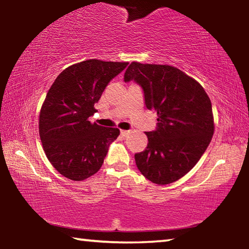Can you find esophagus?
Returning a JSON list of instances; mask_svg holds the SVG:
<instances>
[{
    "label": "esophagus",
    "instance_id": "1",
    "mask_svg": "<svg viewBox=\"0 0 249 249\" xmlns=\"http://www.w3.org/2000/svg\"><path fill=\"white\" fill-rule=\"evenodd\" d=\"M129 133H130V130H121V135H122V136H124V137L127 136Z\"/></svg>",
    "mask_w": 249,
    "mask_h": 249
}]
</instances>
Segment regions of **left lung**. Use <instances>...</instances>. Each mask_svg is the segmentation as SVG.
<instances>
[{"label":"left lung","instance_id":"left-lung-1","mask_svg":"<svg viewBox=\"0 0 249 249\" xmlns=\"http://www.w3.org/2000/svg\"><path fill=\"white\" fill-rule=\"evenodd\" d=\"M124 81L144 92L145 105L157 112L148 144L135 154L142 175L156 184H169L188 174L208 148L214 133L212 104L200 83L171 66L132 62Z\"/></svg>","mask_w":249,"mask_h":249}]
</instances>
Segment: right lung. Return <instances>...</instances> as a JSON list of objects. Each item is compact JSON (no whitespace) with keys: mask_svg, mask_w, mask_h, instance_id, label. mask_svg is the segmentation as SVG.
<instances>
[{"mask_svg":"<svg viewBox=\"0 0 249 249\" xmlns=\"http://www.w3.org/2000/svg\"><path fill=\"white\" fill-rule=\"evenodd\" d=\"M128 62L90 59L70 66L50 87L39 115L45 154L66 178L81 181L100 170L119 128L91 124L94 104Z\"/></svg>","mask_w":249,"mask_h":249,"instance_id":"right-lung-1","label":"right lung"}]
</instances>
